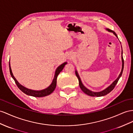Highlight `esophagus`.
Segmentation results:
<instances>
[{
    "instance_id": "34e87169",
    "label": "esophagus",
    "mask_w": 133,
    "mask_h": 133,
    "mask_svg": "<svg viewBox=\"0 0 133 133\" xmlns=\"http://www.w3.org/2000/svg\"><path fill=\"white\" fill-rule=\"evenodd\" d=\"M74 57V54L72 53H69L67 54V58L69 59H73V58Z\"/></svg>"
}]
</instances>
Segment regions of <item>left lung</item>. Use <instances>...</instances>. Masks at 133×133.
Instances as JSON below:
<instances>
[{"instance_id":"left-lung-1","label":"left lung","mask_w":133,"mask_h":133,"mask_svg":"<svg viewBox=\"0 0 133 133\" xmlns=\"http://www.w3.org/2000/svg\"><path fill=\"white\" fill-rule=\"evenodd\" d=\"M108 31L110 32H113L114 34V35H116V36L117 37L116 34L114 31H112V30H110V29H107ZM122 70H121V73L120 74V75H119L118 77L117 78V79L115 81H114V83H112L111 85L109 86L108 88H107L106 89H104V90L102 91H100V92H93V91H91L89 90H88L87 88H86L85 87L82 83H81V80H80V78L79 76V75H78L77 71H76V75L77 77L78 80H79V86H80V88H81V90H82L83 92L84 93H85L86 94L88 95V96H91V97H102V96H105V95H107V94H108L109 93H110L111 91L113 90L114 89V88L115 87L116 85L117 84L118 81L119 80V79H120V77L122 75V71H123V70H124V59H123V57H122Z\"/></svg>"}]
</instances>
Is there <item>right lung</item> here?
Here are the masks:
<instances>
[{"label": "right lung", "mask_w": 133, "mask_h": 133, "mask_svg": "<svg viewBox=\"0 0 133 133\" xmlns=\"http://www.w3.org/2000/svg\"><path fill=\"white\" fill-rule=\"evenodd\" d=\"M66 64H67V62H64L57 68L56 71L55 75H54L52 83L50 85L49 87H48L47 88H46V89H43L42 90L36 91V90H32L29 89H28V88H26L25 87H23L22 85H21V84H19V83L16 79V78L14 77V76L13 75V74L12 72V70H11V66H10V62H9L10 74H11V75L12 77L13 80H15L17 86L18 87V88L22 91L23 93H24L25 94L28 95V96L35 97H43L47 96L53 92L56 87L57 76L59 75V74L61 72V71H62L64 66H65Z\"/></svg>", "instance_id": "add662e5"}]
</instances>
